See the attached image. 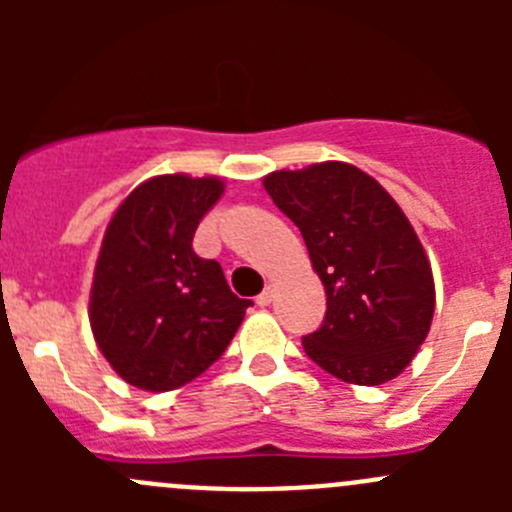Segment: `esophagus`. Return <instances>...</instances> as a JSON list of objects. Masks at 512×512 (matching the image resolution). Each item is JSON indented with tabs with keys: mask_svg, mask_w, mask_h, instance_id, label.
Wrapping results in <instances>:
<instances>
[{
	"mask_svg": "<svg viewBox=\"0 0 512 512\" xmlns=\"http://www.w3.org/2000/svg\"><path fill=\"white\" fill-rule=\"evenodd\" d=\"M270 302H272V287H265L260 294H257V304H260V307H267Z\"/></svg>",
	"mask_w": 512,
	"mask_h": 512,
	"instance_id": "esophagus-1",
	"label": "esophagus"
}]
</instances>
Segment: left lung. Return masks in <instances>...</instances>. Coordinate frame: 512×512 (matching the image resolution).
Wrapping results in <instances>:
<instances>
[{"label": "left lung", "mask_w": 512, "mask_h": 512, "mask_svg": "<svg viewBox=\"0 0 512 512\" xmlns=\"http://www.w3.org/2000/svg\"><path fill=\"white\" fill-rule=\"evenodd\" d=\"M277 208L299 227L327 292L309 359L347 384L399 376L426 339L436 304L431 265L396 200L349 163L277 170L265 178Z\"/></svg>", "instance_id": "1"}]
</instances>
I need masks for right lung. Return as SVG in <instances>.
<instances>
[{
  "mask_svg": "<svg viewBox=\"0 0 512 512\" xmlns=\"http://www.w3.org/2000/svg\"><path fill=\"white\" fill-rule=\"evenodd\" d=\"M218 178L158 175L121 203L98 252L89 319L116 374L146 391L198 379L235 337L240 299L215 260L195 255L193 235L218 203Z\"/></svg>",
  "mask_w": 512,
  "mask_h": 512,
  "instance_id": "add662e5",
  "label": "right lung"
}]
</instances>
